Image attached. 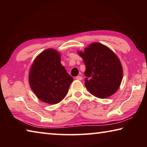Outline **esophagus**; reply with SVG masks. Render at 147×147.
<instances>
[{
  "label": "esophagus",
  "instance_id": "esophagus-1",
  "mask_svg": "<svg viewBox=\"0 0 147 147\" xmlns=\"http://www.w3.org/2000/svg\"><path fill=\"white\" fill-rule=\"evenodd\" d=\"M76 79L78 80H82V77L80 76H77L76 77Z\"/></svg>",
  "mask_w": 147,
  "mask_h": 147
}]
</instances>
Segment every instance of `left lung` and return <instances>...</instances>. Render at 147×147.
I'll use <instances>...</instances> for the list:
<instances>
[{
  "mask_svg": "<svg viewBox=\"0 0 147 147\" xmlns=\"http://www.w3.org/2000/svg\"><path fill=\"white\" fill-rule=\"evenodd\" d=\"M78 54L86 65L84 81L89 93L100 98L115 93L123 79V68L112 51L102 44L93 43Z\"/></svg>",
  "mask_w": 147,
  "mask_h": 147,
  "instance_id": "1",
  "label": "left lung"
}]
</instances>
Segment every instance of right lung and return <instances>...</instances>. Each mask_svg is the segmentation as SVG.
<instances>
[{
    "label": "right lung",
    "mask_w": 147,
    "mask_h": 147,
    "mask_svg": "<svg viewBox=\"0 0 147 147\" xmlns=\"http://www.w3.org/2000/svg\"><path fill=\"white\" fill-rule=\"evenodd\" d=\"M73 78L60 63V54L47 49L35 59L29 73L32 91L39 100L55 104L65 97Z\"/></svg>",
    "instance_id": "right-lung-1"
}]
</instances>
